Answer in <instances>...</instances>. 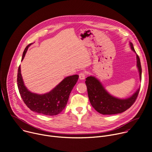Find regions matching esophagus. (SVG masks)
I'll use <instances>...</instances> for the list:
<instances>
[{"label":"esophagus","mask_w":152,"mask_h":152,"mask_svg":"<svg viewBox=\"0 0 152 152\" xmlns=\"http://www.w3.org/2000/svg\"><path fill=\"white\" fill-rule=\"evenodd\" d=\"M85 77H86V73L85 72H82L79 74V78L80 80H85Z\"/></svg>","instance_id":"esophagus-1"}]
</instances>
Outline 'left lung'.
Instances as JSON below:
<instances>
[{
	"label": "left lung",
	"instance_id": "1",
	"mask_svg": "<svg viewBox=\"0 0 152 152\" xmlns=\"http://www.w3.org/2000/svg\"><path fill=\"white\" fill-rule=\"evenodd\" d=\"M130 46L133 52L135 50L133 44L130 42ZM137 66L141 80L142 69L139 56L137 54ZM88 96L92 107L99 113L103 115H113L120 113L130 108L135 102L138 95L140 88L131 96L126 99L116 98L104 89L103 86L96 78L93 76L86 78Z\"/></svg>",
	"mask_w": 152,
	"mask_h": 152
}]
</instances>
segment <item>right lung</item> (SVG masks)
I'll use <instances>...</instances> for the list:
<instances>
[{"label": "right lung", "mask_w": 152, "mask_h": 152, "mask_svg": "<svg viewBox=\"0 0 152 152\" xmlns=\"http://www.w3.org/2000/svg\"><path fill=\"white\" fill-rule=\"evenodd\" d=\"M29 44L25 49L22 61L23 60ZM79 76L74 75L64 78L52 91L45 94H37L30 92L25 86L21 74L20 66L18 74V86L25 104L32 111L45 115H56L66 107L71 92L78 81Z\"/></svg>", "instance_id": "1"}]
</instances>
